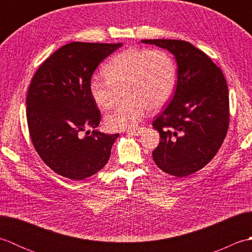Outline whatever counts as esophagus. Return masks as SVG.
I'll use <instances>...</instances> for the list:
<instances>
[{"label":"esophagus","instance_id":"esophagus-1","mask_svg":"<svg viewBox=\"0 0 252 252\" xmlns=\"http://www.w3.org/2000/svg\"><path fill=\"white\" fill-rule=\"evenodd\" d=\"M143 130H144V127H137V129H133V130L127 131V134L138 136L143 132Z\"/></svg>","mask_w":252,"mask_h":252}]
</instances>
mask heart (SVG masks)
Instances as JSON below:
<instances>
[{
  "instance_id": "1",
  "label": "heart",
  "mask_w": 252,
  "mask_h": 252,
  "mask_svg": "<svg viewBox=\"0 0 252 252\" xmlns=\"http://www.w3.org/2000/svg\"><path fill=\"white\" fill-rule=\"evenodd\" d=\"M105 79L94 77L90 93L100 109H111L123 94L126 100L107 115L109 131L135 129L146 110L168 103L176 81V65L170 53L161 49H130L120 53L103 68Z\"/></svg>"
}]
</instances>
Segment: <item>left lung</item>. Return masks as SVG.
Listing matches in <instances>:
<instances>
[{"label":"left lung","instance_id":"left-lung-1","mask_svg":"<svg viewBox=\"0 0 252 252\" xmlns=\"http://www.w3.org/2000/svg\"><path fill=\"white\" fill-rule=\"evenodd\" d=\"M168 50L178 63L172 99L153 122L160 142L154 161L182 178L197 172L216 156L229 126L225 77L202 51L181 40H142Z\"/></svg>","mask_w":252,"mask_h":252}]
</instances>
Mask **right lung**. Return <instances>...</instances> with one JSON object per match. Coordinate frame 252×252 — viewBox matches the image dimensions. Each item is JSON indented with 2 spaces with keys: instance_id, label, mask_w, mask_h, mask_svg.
I'll list each match as a JSON object with an SVG mask.
<instances>
[{
  "instance_id": "obj_1",
  "label": "right lung",
  "mask_w": 252,
  "mask_h": 252,
  "mask_svg": "<svg viewBox=\"0 0 252 252\" xmlns=\"http://www.w3.org/2000/svg\"><path fill=\"white\" fill-rule=\"evenodd\" d=\"M122 43L71 42L62 46L34 73L27 94V122L41 159L63 178L80 181L98 172L119 134L92 131L100 111L90 93L92 74Z\"/></svg>"
}]
</instances>
